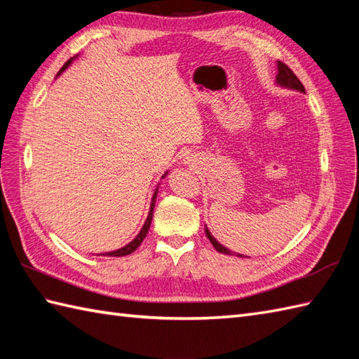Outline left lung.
Listing matches in <instances>:
<instances>
[{
	"label": "left lung",
	"mask_w": 359,
	"mask_h": 359,
	"mask_svg": "<svg viewBox=\"0 0 359 359\" xmlns=\"http://www.w3.org/2000/svg\"><path fill=\"white\" fill-rule=\"evenodd\" d=\"M276 83L280 86L284 88H290V89H294V90H301V93H306V89H304V85L299 81V79L296 77L294 72L290 69V67L282 63V62H278V75H276ZM205 233H207V238L210 239V242L212 243V247H215L219 253H224V255H231V251L225 248L224 245H220V243L212 238L211 233L208 231V228H205ZM242 257V255H238Z\"/></svg>",
	"instance_id": "obj_1"
}]
</instances>
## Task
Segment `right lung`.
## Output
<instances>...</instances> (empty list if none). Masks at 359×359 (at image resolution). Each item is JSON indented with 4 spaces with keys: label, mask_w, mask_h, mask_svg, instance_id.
<instances>
[{
    "label": "right lung",
    "mask_w": 359,
    "mask_h": 359,
    "mask_svg": "<svg viewBox=\"0 0 359 359\" xmlns=\"http://www.w3.org/2000/svg\"><path fill=\"white\" fill-rule=\"evenodd\" d=\"M72 60H74V58H69V60H67V62L63 65L62 69H60L58 75L62 74V72L66 69V67L72 63ZM163 177H165V175H163ZM156 197H157V189H156L154 196H152L151 208H149V215H148L147 222H144V225H143V228L140 230V233L135 236V239L129 242L128 245H125L123 248H118V250H116V251H109V253H104L103 256H126V255H131V253H134V251H135L137 248H139V245H140V243L143 242V239L147 238L148 230H149V225H151V220H152V211H154V205H156Z\"/></svg>",
    "instance_id": "add662e5"
}]
</instances>
